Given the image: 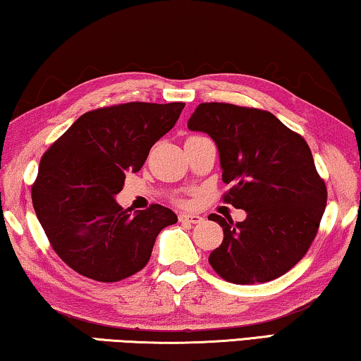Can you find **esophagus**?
<instances>
[{"label": "esophagus", "instance_id": "obj_1", "mask_svg": "<svg viewBox=\"0 0 361 361\" xmlns=\"http://www.w3.org/2000/svg\"><path fill=\"white\" fill-rule=\"evenodd\" d=\"M180 222H188V224H201L202 217L199 214H191V212H181L178 215Z\"/></svg>", "mask_w": 361, "mask_h": 361}]
</instances>
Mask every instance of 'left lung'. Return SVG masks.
Instances as JSON below:
<instances>
[{"label": "left lung", "mask_w": 361, "mask_h": 361, "mask_svg": "<svg viewBox=\"0 0 361 361\" xmlns=\"http://www.w3.org/2000/svg\"><path fill=\"white\" fill-rule=\"evenodd\" d=\"M188 128L206 133L219 149L230 191L224 201L243 209L233 224L217 214L224 241L209 262L232 283H262L288 272L306 255L326 209L327 191L300 134L272 113L232 104H201Z\"/></svg>", "instance_id": "1"}]
</instances>
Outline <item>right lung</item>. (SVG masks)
<instances>
[{"label":"right lung","mask_w":361,"mask_h":361,"mask_svg":"<svg viewBox=\"0 0 361 361\" xmlns=\"http://www.w3.org/2000/svg\"><path fill=\"white\" fill-rule=\"evenodd\" d=\"M183 109V102H131L87 111L42 157L32 186L35 214L56 255L80 276L99 282L133 276L147 264L157 235L176 224L169 207L131 212L115 196Z\"/></svg>","instance_id":"obj_1"}]
</instances>
